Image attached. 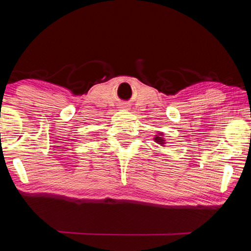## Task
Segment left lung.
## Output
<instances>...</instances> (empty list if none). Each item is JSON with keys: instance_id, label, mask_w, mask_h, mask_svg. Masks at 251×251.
I'll list each match as a JSON object with an SVG mask.
<instances>
[{"instance_id": "1", "label": "left lung", "mask_w": 251, "mask_h": 251, "mask_svg": "<svg viewBox=\"0 0 251 251\" xmlns=\"http://www.w3.org/2000/svg\"><path fill=\"white\" fill-rule=\"evenodd\" d=\"M163 136H164L163 133H158V135H156L155 137H154V141L157 144H159V145L165 146V144H166V141H165V138L163 137Z\"/></svg>"}]
</instances>
